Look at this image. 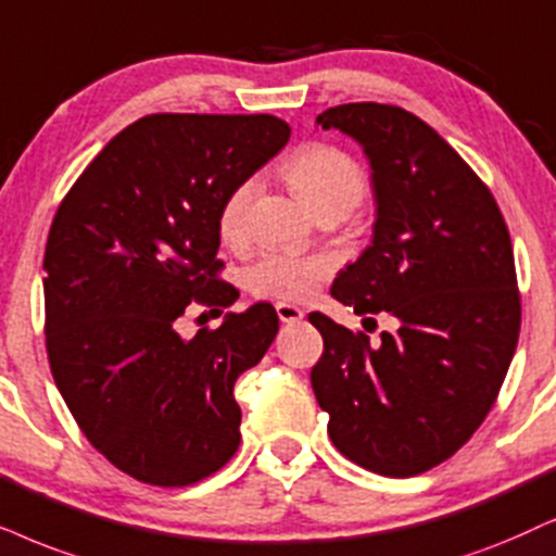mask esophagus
<instances>
[{
    "label": "esophagus",
    "instance_id": "34e87169",
    "mask_svg": "<svg viewBox=\"0 0 556 556\" xmlns=\"http://www.w3.org/2000/svg\"><path fill=\"white\" fill-rule=\"evenodd\" d=\"M274 307H277V315L282 323H298L302 320V315H305L298 305H290V302H277Z\"/></svg>",
    "mask_w": 556,
    "mask_h": 556
}]
</instances>
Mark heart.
Returning <instances> with one entry per match:
<instances>
[{
	"mask_svg": "<svg viewBox=\"0 0 556 556\" xmlns=\"http://www.w3.org/2000/svg\"><path fill=\"white\" fill-rule=\"evenodd\" d=\"M287 181L298 189L305 205L315 215L323 210H354L367 194V177L362 166L346 151L328 143H307L290 153L282 164ZM256 181L243 179L230 189L217 215V228L226 243L243 241L249 228V207L254 200ZM333 271V258L326 254H292V251H266L249 264L243 282L256 298L305 300Z\"/></svg>",
	"mask_w": 556,
	"mask_h": 556,
	"instance_id": "heart-1",
	"label": "heart"
}]
</instances>
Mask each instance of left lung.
Segmentation results:
<instances>
[{"label": "left lung", "mask_w": 556, "mask_h": 556, "mask_svg": "<svg viewBox=\"0 0 556 556\" xmlns=\"http://www.w3.org/2000/svg\"><path fill=\"white\" fill-rule=\"evenodd\" d=\"M371 166V245L330 294L354 313H390L395 333L339 326L323 313L311 371L336 448L384 477L426 472L467 444L516 354L521 294L513 245L488 185L444 138L395 104L351 102L318 115Z\"/></svg>", "instance_id": "1"}]
</instances>
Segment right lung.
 I'll return each instance as SVG.
<instances>
[{"label":"right lung","mask_w":556,"mask_h":556,"mask_svg":"<svg viewBox=\"0 0 556 556\" xmlns=\"http://www.w3.org/2000/svg\"><path fill=\"white\" fill-rule=\"evenodd\" d=\"M290 140L274 115H146L63 197L43 258L46 349L89 444L125 475L185 488L241 444L236 379L279 330L269 302L185 341L189 302L223 307V202ZM210 311V313H213Z\"/></svg>","instance_id":"right-lung-1"}]
</instances>
